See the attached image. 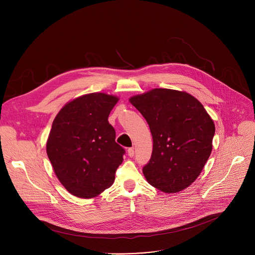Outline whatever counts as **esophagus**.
I'll use <instances>...</instances> for the list:
<instances>
[{
    "label": "esophagus",
    "mask_w": 255,
    "mask_h": 255,
    "mask_svg": "<svg viewBox=\"0 0 255 255\" xmlns=\"http://www.w3.org/2000/svg\"><path fill=\"white\" fill-rule=\"evenodd\" d=\"M127 152H128V155H129L130 157H133V156H134V153H135V151H134V148H133V147H131V148H128Z\"/></svg>",
    "instance_id": "1"
}]
</instances>
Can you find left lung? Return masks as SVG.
<instances>
[{
	"mask_svg": "<svg viewBox=\"0 0 255 255\" xmlns=\"http://www.w3.org/2000/svg\"><path fill=\"white\" fill-rule=\"evenodd\" d=\"M130 102L148 123L153 139L144 176L164 193L188 188L212 151L215 125L204 106L188 93L168 89H154Z\"/></svg>",
	"mask_w": 255,
	"mask_h": 255,
	"instance_id": "left-lung-1",
	"label": "left lung"
}]
</instances>
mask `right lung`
<instances>
[{
    "mask_svg": "<svg viewBox=\"0 0 255 255\" xmlns=\"http://www.w3.org/2000/svg\"><path fill=\"white\" fill-rule=\"evenodd\" d=\"M118 98L93 93L66 104L56 115L46 151L63 187L79 198L98 196L114 183L125 149L108 117Z\"/></svg>",
    "mask_w": 255,
    "mask_h": 255,
    "instance_id": "right-lung-1",
    "label": "right lung"
}]
</instances>
